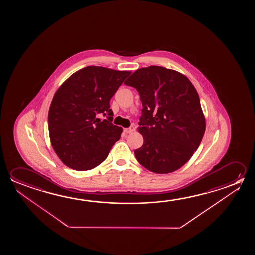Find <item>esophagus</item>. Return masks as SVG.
Returning a JSON list of instances; mask_svg holds the SVG:
<instances>
[{
  "mask_svg": "<svg viewBox=\"0 0 255 255\" xmlns=\"http://www.w3.org/2000/svg\"><path fill=\"white\" fill-rule=\"evenodd\" d=\"M135 130V127L134 126H129V128H126L125 129V132L126 133H131Z\"/></svg>",
  "mask_w": 255,
  "mask_h": 255,
  "instance_id": "34e87169",
  "label": "esophagus"
}]
</instances>
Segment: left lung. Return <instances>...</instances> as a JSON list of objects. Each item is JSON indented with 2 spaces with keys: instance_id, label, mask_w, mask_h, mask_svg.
Returning a JSON list of instances; mask_svg holds the SVG:
<instances>
[{
  "instance_id": "1",
  "label": "left lung",
  "mask_w": 255,
  "mask_h": 255,
  "mask_svg": "<svg viewBox=\"0 0 255 255\" xmlns=\"http://www.w3.org/2000/svg\"><path fill=\"white\" fill-rule=\"evenodd\" d=\"M125 84L138 91L143 108L138 131L144 143L134 150L138 163L161 174L180 169L198 148L205 130L191 82L179 72L150 66L136 70Z\"/></svg>"
}]
</instances>
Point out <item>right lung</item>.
<instances>
[{"label": "right lung", "instance_id": "obj_1", "mask_svg": "<svg viewBox=\"0 0 255 255\" xmlns=\"http://www.w3.org/2000/svg\"><path fill=\"white\" fill-rule=\"evenodd\" d=\"M130 72L106 67H84L55 93L48 114L50 142L67 166L88 171L108 157L121 137L109 101ZM101 115L107 119L101 121Z\"/></svg>", "mask_w": 255, "mask_h": 255}]
</instances>
